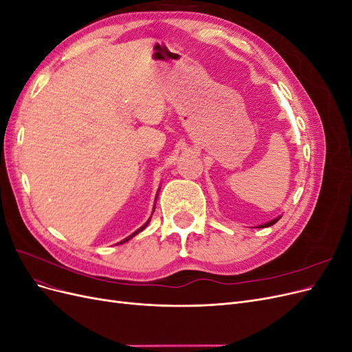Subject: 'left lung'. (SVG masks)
Returning a JSON list of instances; mask_svg holds the SVG:
<instances>
[{
  "label": "left lung",
  "instance_id": "obj_1",
  "mask_svg": "<svg viewBox=\"0 0 352 352\" xmlns=\"http://www.w3.org/2000/svg\"><path fill=\"white\" fill-rule=\"evenodd\" d=\"M280 217H278V219H274V220H272V221H269V223H265V225H261V226H258V228H269V226H272V225H274L276 221H278Z\"/></svg>",
  "mask_w": 352,
  "mask_h": 352
}]
</instances>
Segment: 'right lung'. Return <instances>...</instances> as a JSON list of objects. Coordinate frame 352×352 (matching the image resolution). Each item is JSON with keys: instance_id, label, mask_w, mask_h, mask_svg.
Here are the masks:
<instances>
[{"instance_id": "add662e5", "label": "right lung", "mask_w": 352, "mask_h": 352, "mask_svg": "<svg viewBox=\"0 0 352 352\" xmlns=\"http://www.w3.org/2000/svg\"><path fill=\"white\" fill-rule=\"evenodd\" d=\"M154 210H155V207H154ZM153 212H154V211H153ZM150 220H151V217H150ZM150 220H148V221L145 223V225H144V226H141L140 229H138V230H135V232L132 233V235H129V236H127V238H124V239H123V241H122L120 243H124V242H127V241H129V239H132L133 236H136V235H138V233H140V232H142V230H144V229H145V228L148 226V223H150Z\"/></svg>"}]
</instances>
